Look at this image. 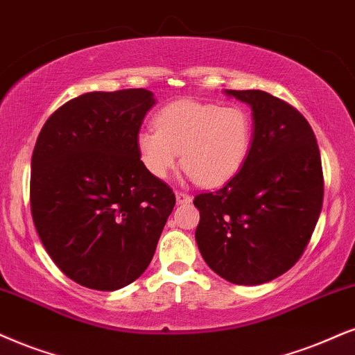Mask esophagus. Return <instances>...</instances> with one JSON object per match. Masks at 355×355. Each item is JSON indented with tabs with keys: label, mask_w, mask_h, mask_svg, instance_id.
I'll return each instance as SVG.
<instances>
[{
	"label": "esophagus",
	"mask_w": 355,
	"mask_h": 355,
	"mask_svg": "<svg viewBox=\"0 0 355 355\" xmlns=\"http://www.w3.org/2000/svg\"><path fill=\"white\" fill-rule=\"evenodd\" d=\"M175 196H177V203H190L191 201V195H188L185 191H177Z\"/></svg>",
	"instance_id": "esophagus-1"
}]
</instances>
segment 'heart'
Segmentation results:
<instances>
[{
	"mask_svg": "<svg viewBox=\"0 0 355 355\" xmlns=\"http://www.w3.org/2000/svg\"><path fill=\"white\" fill-rule=\"evenodd\" d=\"M254 139L252 116L245 107L178 100L155 116V129L137 136L142 164L152 177L167 178L180 160L203 187L231 180L248 159Z\"/></svg>",
	"mask_w": 355,
	"mask_h": 355,
	"instance_id": "obj_1",
	"label": "heart"
}]
</instances>
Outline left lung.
<instances>
[{
	"mask_svg": "<svg viewBox=\"0 0 355 355\" xmlns=\"http://www.w3.org/2000/svg\"><path fill=\"white\" fill-rule=\"evenodd\" d=\"M254 111L252 147L226 185L195 196L196 244L224 280L260 285L302 257L322 208L324 177L311 125L260 89H226Z\"/></svg>",
	"mask_w": 355,
	"mask_h": 355,
	"instance_id": "8db88e82",
	"label": "left lung"
}]
</instances>
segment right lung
<instances>
[{
    "mask_svg": "<svg viewBox=\"0 0 355 355\" xmlns=\"http://www.w3.org/2000/svg\"><path fill=\"white\" fill-rule=\"evenodd\" d=\"M154 103L144 88L85 93L53 111L35 141V230L55 266L87 288L113 291L141 277L175 206L137 149Z\"/></svg>",
    "mask_w": 355,
    "mask_h": 355,
    "instance_id": "add662e5",
    "label": "right lung"
}]
</instances>
